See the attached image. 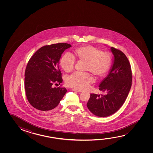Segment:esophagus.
Wrapping results in <instances>:
<instances>
[{"label":"esophagus","mask_w":153,"mask_h":153,"mask_svg":"<svg viewBox=\"0 0 153 153\" xmlns=\"http://www.w3.org/2000/svg\"><path fill=\"white\" fill-rule=\"evenodd\" d=\"M73 91H75V92H76L78 93H80L82 91V90H76V89H73Z\"/></svg>","instance_id":"obj_1"}]
</instances>
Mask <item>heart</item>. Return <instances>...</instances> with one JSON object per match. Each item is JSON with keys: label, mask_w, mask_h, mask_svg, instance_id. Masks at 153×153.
Segmentation results:
<instances>
[{"label": "heart", "mask_w": 153, "mask_h": 153, "mask_svg": "<svg viewBox=\"0 0 153 153\" xmlns=\"http://www.w3.org/2000/svg\"><path fill=\"white\" fill-rule=\"evenodd\" d=\"M76 54L79 60L86 62L85 70L90 71L96 77L105 75L110 69L111 63L110 55L92 46L78 48L76 50ZM75 63L74 56L67 53L63 56L60 64L66 73H69L74 69ZM93 81V78L88 73H75L67 78L66 83L76 90H84L92 84Z\"/></svg>", "instance_id": "obj_1"}]
</instances>
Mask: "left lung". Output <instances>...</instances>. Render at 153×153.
Masks as SVG:
<instances>
[{"instance_id":"obj_1","label":"left lung","mask_w":153,"mask_h":153,"mask_svg":"<svg viewBox=\"0 0 153 153\" xmlns=\"http://www.w3.org/2000/svg\"><path fill=\"white\" fill-rule=\"evenodd\" d=\"M113 63L108 75L99 86L104 95L91 94L88 109L94 115L103 117L111 115L123 105L132 85V72L129 61L122 51L111 47Z\"/></svg>"}]
</instances>
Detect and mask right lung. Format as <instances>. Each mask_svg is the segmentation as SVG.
<instances>
[{
    "mask_svg": "<svg viewBox=\"0 0 153 153\" xmlns=\"http://www.w3.org/2000/svg\"><path fill=\"white\" fill-rule=\"evenodd\" d=\"M71 45L58 43L46 45L36 52L28 62L25 71V87L28 100L40 112L52 111L67 92L65 88H53L62 82L59 69L61 56Z\"/></svg>",
    "mask_w": 153,
    "mask_h": 153,
    "instance_id": "1",
    "label": "right lung"
}]
</instances>
